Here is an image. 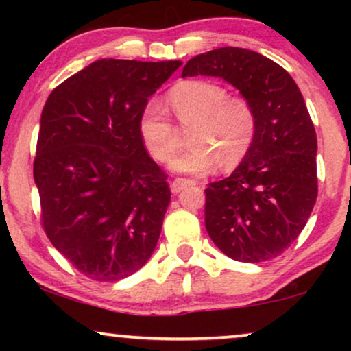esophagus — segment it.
I'll return each mask as SVG.
<instances>
[{"mask_svg": "<svg viewBox=\"0 0 351 351\" xmlns=\"http://www.w3.org/2000/svg\"><path fill=\"white\" fill-rule=\"evenodd\" d=\"M190 185H196V182L191 180V179H182V177H180V179H176L174 182H172L171 191H172V193H179V191H182Z\"/></svg>", "mask_w": 351, "mask_h": 351, "instance_id": "esophagus-1", "label": "esophagus"}]
</instances>
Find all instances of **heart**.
<instances>
[{
	"mask_svg": "<svg viewBox=\"0 0 351 351\" xmlns=\"http://www.w3.org/2000/svg\"><path fill=\"white\" fill-rule=\"evenodd\" d=\"M169 102L176 117L190 131L191 145L171 162L185 174H206L223 162L238 165L251 150L257 131L252 105L244 97H228L222 86L210 81H184L171 89ZM138 132L156 161H169L179 150V136L160 100H150L138 118Z\"/></svg>",
	"mask_w": 351,
	"mask_h": 351,
	"instance_id": "b5f03b06",
	"label": "heart"
}]
</instances>
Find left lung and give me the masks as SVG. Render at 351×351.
<instances>
[{"mask_svg":"<svg viewBox=\"0 0 351 351\" xmlns=\"http://www.w3.org/2000/svg\"><path fill=\"white\" fill-rule=\"evenodd\" d=\"M198 75L232 84L257 118L247 155L227 179L206 189V230L233 261H270L295 241L318 196V143L305 100L281 65L243 47L190 59L182 78Z\"/></svg>","mask_w":351,"mask_h":351,"instance_id":"obj_1","label":"left lung"}]
</instances>
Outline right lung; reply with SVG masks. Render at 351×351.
I'll list each match as a JSON object with an SVG mask.
<instances>
[{"mask_svg":"<svg viewBox=\"0 0 351 351\" xmlns=\"http://www.w3.org/2000/svg\"><path fill=\"white\" fill-rule=\"evenodd\" d=\"M180 65L95 60L46 100L33 162L43 227L90 280H123L155 251L171 190L148 156L138 118Z\"/></svg>","mask_w":351,"mask_h":351,"instance_id":"1","label":"right lung"}]
</instances>
